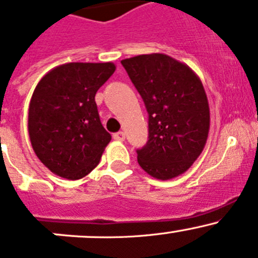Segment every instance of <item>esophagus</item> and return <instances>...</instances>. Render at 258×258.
<instances>
[{
  "label": "esophagus",
  "instance_id": "esophagus-1",
  "mask_svg": "<svg viewBox=\"0 0 258 258\" xmlns=\"http://www.w3.org/2000/svg\"><path fill=\"white\" fill-rule=\"evenodd\" d=\"M113 139L116 140V141H124V134L122 131L117 132V134L113 135Z\"/></svg>",
  "mask_w": 258,
  "mask_h": 258
}]
</instances>
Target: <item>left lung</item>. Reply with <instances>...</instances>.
<instances>
[{
    "mask_svg": "<svg viewBox=\"0 0 258 258\" xmlns=\"http://www.w3.org/2000/svg\"><path fill=\"white\" fill-rule=\"evenodd\" d=\"M148 112V141L137 161L150 176L172 179L199 158L210 131V106L200 77L165 53L122 59Z\"/></svg>",
    "mask_w": 258,
    "mask_h": 258,
    "instance_id": "obj_1",
    "label": "left lung"
}]
</instances>
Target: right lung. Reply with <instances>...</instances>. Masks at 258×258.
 <instances>
[{
  "label": "right lung",
  "instance_id": "1",
  "mask_svg": "<svg viewBox=\"0 0 258 258\" xmlns=\"http://www.w3.org/2000/svg\"><path fill=\"white\" fill-rule=\"evenodd\" d=\"M112 62H70L48 71L28 107V135L38 160L67 179L87 176L100 163L111 135L103 128L95 96L113 75Z\"/></svg>",
  "mask_w": 258,
  "mask_h": 258
}]
</instances>
